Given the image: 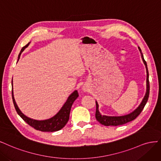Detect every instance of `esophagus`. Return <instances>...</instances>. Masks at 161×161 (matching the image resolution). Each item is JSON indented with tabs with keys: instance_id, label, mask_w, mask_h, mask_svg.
Segmentation results:
<instances>
[{
	"instance_id": "1",
	"label": "esophagus",
	"mask_w": 161,
	"mask_h": 161,
	"mask_svg": "<svg viewBox=\"0 0 161 161\" xmlns=\"http://www.w3.org/2000/svg\"><path fill=\"white\" fill-rule=\"evenodd\" d=\"M83 90H84V91H86L85 89H84V88H83Z\"/></svg>"
}]
</instances>
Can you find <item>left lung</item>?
Masks as SVG:
<instances>
[{
    "instance_id": "1",
    "label": "left lung",
    "mask_w": 161,
    "mask_h": 161,
    "mask_svg": "<svg viewBox=\"0 0 161 161\" xmlns=\"http://www.w3.org/2000/svg\"><path fill=\"white\" fill-rule=\"evenodd\" d=\"M138 49L140 52L141 53V58L142 59V61L144 64L146 66V69H147V92L146 94H145L142 102L141 104L138 106V107L134 110L132 112L128 114L121 116H108L106 115H102L100 112L98 110V103L97 102H96V120L99 122L100 124H103L104 126H118V125H122V124H126L127 122H129L130 121H132L134 120L141 113L142 110L144 109L145 105L148 101V97H149V92H150V84H149V75H148V71L147 68V62L145 61L143 55L142 53V51L141 48L138 47Z\"/></svg>"
}]
</instances>
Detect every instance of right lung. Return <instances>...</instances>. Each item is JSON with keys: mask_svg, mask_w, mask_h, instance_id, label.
<instances>
[{"mask_svg": "<svg viewBox=\"0 0 161 161\" xmlns=\"http://www.w3.org/2000/svg\"><path fill=\"white\" fill-rule=\"evenodd\" d=\"M30 43H29L27 45H26L25 47L20 50V53L18 56V61L19 60L20 56L21 55L23 51L25 50V48H27L29 46ZM12 86H13V80H12ZM79 96L78 93H77V90H75L72 94L68 97L66 102L64 103V105L62 106L61 110L58 112L56 115H55L53 117L47 120H33V119L30 118L27 116H26L20 110L18 106L17 105L16 102L14 100V95H13V90L12 89V97L14 106L18 114L23 118V120L27 122L29 126H32L35 129L39 131L42 132H55L58 131L61 128H63L65 124L67 123L69 118V114L71 108L74 102L77 99V97Z\"/></svg>", "mask_w": 161, "mask_h": 161, "instance_id": "add662e5", "label": "right lung"}]
</instances>
